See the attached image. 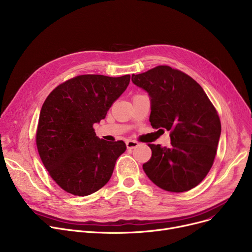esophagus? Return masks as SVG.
I'll return each instance as SVG.
<instances>
[{
  "label": "esophagus",
  "mask_w": 252,
  "mask_h": 252,
  "mask_svg": "<svg viewBox=\"0 0 252 252\" xmlns=\"http://www.w3.org/2000/svg\"><path fill=\"white\" fill-rule=\"evenodd\" d=\"M126 147H127V149H134V148H136L137 146H138V142H136V141H131V140H128V141H126Z\"/></svg>",
  "instance_id": "1"
}]
</instances>
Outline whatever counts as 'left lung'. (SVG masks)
Here are the masks:
<instances>
[{"mask_svg": "<svg viewBox=\"0 0 252 252\" xmlns=\"http://www.w3.org/2000/svg\"><path fill=\"white\" fill-rule=\"evenodd\" d=\"M131 82L151 98L149 121L158 131L169 130V148L148 144L152 156L143 169L159 188L189 191L200 184L214 164L220 136L217 109L201 86L179 69L159 65Z\"/></svg>", "mask_w": 252, "mask_h": 252, "instance_id": "obj_1", "label": "left lung"}]
</instances>
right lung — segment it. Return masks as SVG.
<instances>
[{"label":"right lung","instance_id":"obj_1","mask_svg":"<svg viewBox=\"0 0 252 252\" xmlns=\"http://www.w3.org/2000/svg\"><path fill=\"white\" fill-rule=\"evenodd\" d=\"M130 75L84 74L56 87L45 100L35 141L42 162L60 188L75 196L95 193L110 180L123 141L106 142L95 133Z\"/></svg>","mask_w":252,"mask_h":252}]
</instances>
